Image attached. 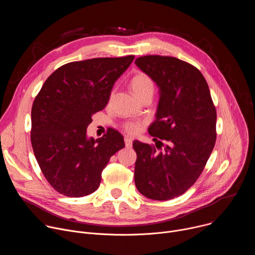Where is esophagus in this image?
<instances>
[{
    "instance_id": "esophagus-1",
    "label": "esophagus",
    "mask_w": 255,
    "mask_h": 255,
    "mask_svg": "<svg viewBox=\"0 0 255 255\" xmlns=\"http://www.w3.org/2000/svg\"><path fill=\"white\" fill-rule=\"evenodd\" d=\"M124 141H125V146L126 147H131L132 146V139L131 138H129V137H125V139H124Z\"/></svg>"
}]
</instances>
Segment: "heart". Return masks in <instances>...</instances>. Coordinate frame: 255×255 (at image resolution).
<instances>
[{
	"mask_svg": "<svg viewBox=\"0 0 255 255\" xmlns=\"http://www.w3.org/2000/svg\"><path fill=\"white\" fill-rule=\"evenodd\" d=\"M130 87L132 89L133 94L137 99H142L146 96H152L154 93V83L153 81L144 72H137L136 75L130 81ZM113 93L109 97V101L111 100ZM142 122H132L128 121L123 123V130L129 135H136L142 129Z\"/></svg>",
	"mask_w": 255,
	"mask_h": 255,
	"instance_id": "obj_1",
	"label": "heart"
}]
</instances>
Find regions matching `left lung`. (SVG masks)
<instances>
[{
    "label": "left lung",
    "mask_w": 255,
    "mask_h": 255,
    "mask_svg": "<svg viewBox=\"0 0 255 255\" xmlns=\"http://www.w3.org/2000/svg\"><path fill=\"white\" fill-rule=\"evenodd\" d=\"M135 64L159 87L156 120L148 128L164 151L135 140V185L148 199L167 201L186 193L203 172L217 138V112L208 84L194 65L172 56L145 55Z\"/></svg>",
    "instance_id": "1"
}]
</instances>
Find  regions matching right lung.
<instances>
[{
  "label": "right lung",
  "instance_id": "add662e5",
  "mask_svg": "<svg viewBox=\"0 0 255 255\" xmlns=\"http://www.w3.org/2000/svg\"><path fill=\"white\" fill-rule=\"evenodd\" d=\"M134 55L97 57L61 65L47 78L31 110V144L49 185L59 194L81 198L100 186L111 156L125 147L121 133L108 128L87 138L92 116L106 107L114 83Z\"/></svg>",
  "mask_w": 255,
  "mask_h": 255
}]
</instances>
